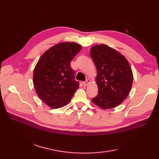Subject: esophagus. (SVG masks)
<instances>
[{
  "label": "esophagus",
  "instance_id": "esophagus-1",
  "mask_svg": "<svg viewBox=\"0 0 159 159\" xmlns=\"http://www.w3.org/2000/svg\"><path fill=\"white\" fill-rule=\"evenodd\" d=\"M90 80H89V79H87L85 81L83 82V85H84V86H87V85L90 84Z\"/></svg>",
  "mask_w": 159,
  "mask_h": 159
}]
</instances>
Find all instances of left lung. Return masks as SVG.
Segmentation results:
<instances>
[{
  "instance_id": "8db88e82",
  "label": "left lung",
  "mask_w": 159,
  "mask_h": 159,
  "mask_svg": "<svg viewBox=\"0 0 159 159\" xmlns=\"http://www.w3.org/2000/svg\"><path fill=\"white\" fill-rule=\"evenodd\" d=\"M90 56L97 70L98 95L93 98L94 104L102 109L117 107L129 94L133 75L126 58L105 44H98L90 49Z\"/></svg>"
}]
</instances>
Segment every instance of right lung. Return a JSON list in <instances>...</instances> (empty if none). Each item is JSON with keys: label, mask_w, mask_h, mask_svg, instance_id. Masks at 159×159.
<instances>
[{"label": "right lung", "mask_w": 159, "mask_h": 159, "mask_svg": "<svg viewBox=\"0 0 159 159\" xmlns=\"http://www.w3.org/2000/svg\"><path fill=\"white\" fill-rule=\"evenodd\" d=\"M81 46L75 43L54 45L41 56L34 71V85L41 100L53 109L69 103L80 85L70 66Z\"/></svg>", "instance_id": "1"}]
</instances>
